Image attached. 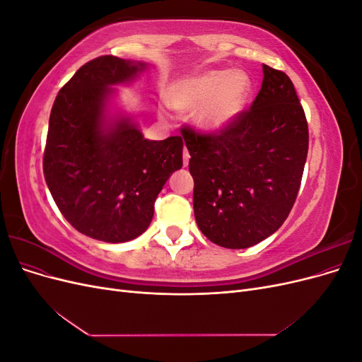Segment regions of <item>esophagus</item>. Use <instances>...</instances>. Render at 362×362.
<instances>
[{"instance_id":"1","label":"esophagus","mask_w":362,"mask_h":362,"mask_svg":"<svg viewBox=\"0 0 362 362\" xmlns=\"http://www.w3.org/2000/svg\"><path fill=\"white\" fill-rule=\"evenodd\" d=\"M189 160H190V154H189V151L184 148V166H187V164H189Z\"/></svg>"}]
</instances>
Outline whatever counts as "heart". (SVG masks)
Here are the masks:
<instances>
[{"instance_id": "obj_1", "label": "heart", "mask_w": 362, "mask_h": 362, "mask_svg": "<svg viewBox=\"0 0 362 362\" xmlns=\"http://www.w3.org/2000/svg\"><path fill=\"white\" fill-rule=\"evenodd\" d=\"M252 80L242 69H208L175 81L168 90L177 110L196 112V122L206 131H222L243 115L252 95Z\"/></svg>"}]
</instances>
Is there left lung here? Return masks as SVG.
<instances>
[{"label":"left lung","instance_id":"1","mask_svg":"<svg viewBox=\"0 0 362 362\" xmlns=\"http://www.w3.org/2000/svg\"><path fill=\"white\" fill-rule=\"evenodd\" d=\"M247 112L217 134L181 128L190 152L196 223L210 242L246 249L276 233L298 196L308 124L287 74L262 64Z\"/></svg>","mask_w":362,"mask_h":362}]
</instances>
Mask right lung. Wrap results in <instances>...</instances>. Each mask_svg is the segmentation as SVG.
<instances>
[{"label":"right lung","instance_id":"right-lung-1","mask_svg":"<svg viewBox=\"0 0 362 362\" xmlns=\"http://www.w3.org/2000/svg\"><path fill=\"white\" fill-rule=\"evenodd\" d=\"M146 66L115 56L90 60L62 87L49 116L43 175L52 199L76 231L105 243L144 234L163 185L182 168L180 136L148 140L133 116L108 113L115 86Z\"/></svg>","mask_w":362,"mask_h":362}]
</instances>
